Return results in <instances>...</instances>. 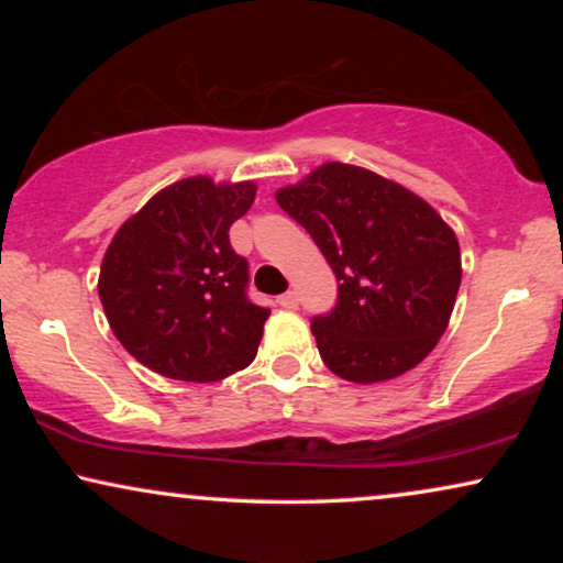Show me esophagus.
<instances>
[{"instance_id": "1", "label": "esophagus", "mask_w": 563, "mask_h": 563, "mask_svg": "<svg viewBox=\"0 0 563 563\" xmlns=\"http://www.w3.org/2000/svg\"><path fill=\"white\" fill-rule=\"evenodd\" d=\"M276 302H279V307H284V310H297L299 297H297V291H287V295H282Z\"/></svg>"}]
</instances>
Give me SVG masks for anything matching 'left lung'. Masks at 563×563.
Returning <instances> with one entry per match:
<instances>
[{
  "instance_id": "8db88e82",
  "label": "left lung",
  "mask_w": 563,
  "mask_h": 563,
  "mask_svg": "<svg viewBox=\"0 0 563 563\" xmlns=\"http://www.w3.org/2000/svg\"><path fill=\"white\" fill-rule=\"evenodd\" d=\"M276 202L338 279V302L310 328L320 358L349 382L410 372L445 333L461 284L453 230L410 189L349 164H325Z\"/></svg>"
}]
</instances>
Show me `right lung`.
<instances>
[{
  "instance_id": "obj_1",
  "label": "right lung",
  "mask_w": 563,
  "mask_h": 563,
  "mask_svg": "<svg viewBox=\"0 0 563 563\" xmlns=\"http://www.w3.org/2000/svg\"><path fill=\"white\" fill-rule=\"evenodd\" d=\"M256 184L176 181L112 238L99 299L130 356L179 382H220L256 358L268 307L249 299V261L228 230Z\"/></svg>"
}]
</instances>
